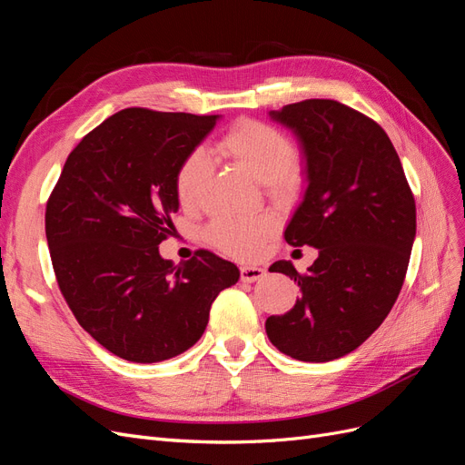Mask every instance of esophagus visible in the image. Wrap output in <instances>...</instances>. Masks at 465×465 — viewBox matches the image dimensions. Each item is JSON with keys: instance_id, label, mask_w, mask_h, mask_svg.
I'll return each instance as SVG.
<instances>
[{"instance_id": "34e87169", "label": "esophagus", "mask_w": 465, "mask_h": 465, "mask_svg": "<svg viewBox=\"0 0 465 465\" xmlns=\"http://www.w3.org/2000/svg\"><path fill=\"white\" fill-rule=\"evenodd\" d=\"M265 277V270L258 265H242L241 267V279L244 283H254V281H260Z\"/></svg>"}]
</instances>
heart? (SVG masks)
<instances>
[{
	"label": "heart",
	"mask_w": 465,
	"mask_h": 465,
	"mask_svg": "<svg viewBox=\"0 0 465 465\" xmlns=\"http://www.w3.org/2000/svg\"><path fill=\"white\" fill-rule=\"evenodd\" d=\"M219 149L241 164L252 176L265 182L275 193H289L299 186V149L292 137L283 130L256 118L234 122L221 137ZM211 174L207 153L202 147L188 151L180 161L174 176L176 198L184 207L200 202L202 192ZM277 217L272 213L238 217L219 215L205 229L211 246L223 254L252 260L265 250L270 238L277 231Z\"/></svg>",
	"instance_id": "obj_1"
}]
</instances>
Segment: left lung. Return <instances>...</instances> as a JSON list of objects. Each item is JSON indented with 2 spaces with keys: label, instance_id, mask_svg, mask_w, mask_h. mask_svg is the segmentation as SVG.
Segmentation results:
<instances>
[{
  "label": "left lung",
  "instance_id": "8db88e82",
  "mask_svg": "<svg viewBox=\"0 0 465 465\" xmlns=\"http://www.w3.org/2000/svg\"><path fill=\"white\" fill-rule=\"evenodd\" d=\"M272 118L297 132L308 166L285 241L320 256L306 273L285 260L270 267L294 279L301 297L267 318L265 331L281 353L328 362L367 341L396 302L417 229L415 198L388 134L362 112L308 98Z\"/></svg>",
  "mask_w": 465,
  "mask_h": 465
}]
</instances>
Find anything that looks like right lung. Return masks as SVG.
Wrapping results in <instances>:
<instances>
[{
    "instance_id": "obj_1",
    "label": "right lung",
    "mask_w": 465,
    "mask_h": 465,
    "mask_svg": "<svg viewBox=\"0 0 465 465\" xmlns=\"http://www.w3.org/2000/svg\"><path fill=\"white\" fill-rule=\"evenodd\" d=\"M219 116L124 108L69 153L46 203L55 281L79 326L110 353L159 362L200 340L238 267L209 250L159 254L178 209L180 161Z\"/></svg>"
}]
</instances>
